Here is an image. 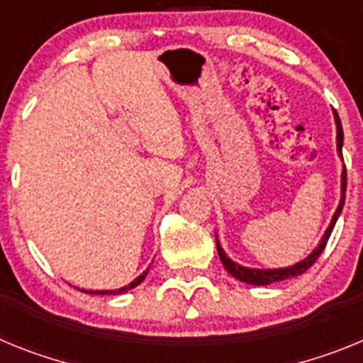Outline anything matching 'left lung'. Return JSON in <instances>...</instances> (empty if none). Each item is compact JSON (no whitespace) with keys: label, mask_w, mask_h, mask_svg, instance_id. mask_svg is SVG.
Masks as SVG:
<instances>
[{"label":"left lung","mask_w":363,"mask_h":363,"mask_svg":"<svg viewBox=\"0 0 363 363\" xmlns=\"http://www.w3.org/2000/svg\"><path fill=\"white\" fill-rule=\"evenodd\" d=\"M334 121H336V147H338V153L342 157V146H343V129H342V122H340V116L338 113L334 111ZM343 159V157H342ZM345 188H347V169L343 166V172H342V197H340V204L336 208V212H334L333 219H330V225L329 228L325 230V234L321 238L320 245L314 248L303 261H299V263L292 264V267H285V269H248V267H241L235 261L230 259L228 256L225 254V250L220 248L219 245V239L216 238L217 241V252H219V259L223 263L226 270H228L235 279L242 283H250V285H270V283H276V281H283V279H291V277L299 276V274H303L305 270H308L316 263V259L320 257V254L323 252L325 248L327 241L330 238V232H333L334 225H336V220H338L340 213H342V208L343 203H345Z\"/></svg>","instance_id":"obj_1"}]
</instances>
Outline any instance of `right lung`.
Listing matches in <instances>:
<instances>
[{
	"mask_svg": "<svg viewBox=\"0 0 363 363\" xmlns=\"http://www.w3.org/2000/svg\"><path fill=\"white\" fill-rule=\"evenodd\" d=\"M146 276H147V270H146V272L140 274L137 279H133V281L129 283V285L122 286V289H116V291H82V292H87V294H124V292L131 291V289H135L137 285H140V283L144 281V277H146Z\"/></svg>",
	"mask_w": 363,
	"mask_h": 363,
	"instance_id": "1",
	"label": "right lung"
}]
</instances>
